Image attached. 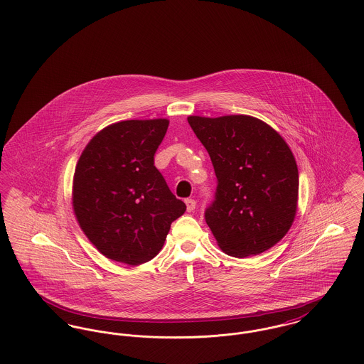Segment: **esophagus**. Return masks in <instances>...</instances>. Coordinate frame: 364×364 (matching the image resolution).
Segmentation results:
<instances>
[{
    "mask_svg": "<svg viewBox=\"0 0 364 364\" xmlns=\"http://www.w3.org/2000/svg\"><path fill=\"white\" fill-rule=\"evenodd\" d=\"M186 205H187V210L188 211H193L195 208H196V202L193 200V199H186Z\"/></svg>",
    "mask_w": 364,
    "mask_h": 364,
    "instance_id": "obj_1",
    "label": "esophagus"
}]
</instances>
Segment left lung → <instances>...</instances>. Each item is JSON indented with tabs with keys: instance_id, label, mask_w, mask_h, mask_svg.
<instances>
[{
	"instance_id": "8db88e82",
	"label": "left lung",
	"mask_w": 364,
	"mask_h": 364,
	"mask_svg": "<svg viewBox=\"0 0 364 364\" xmlns=\"http://www.w3.org/2000/svg\"><path fill=\"white\" fill-rule=\"evenodd\" d=\"M217 176L205 220L220 248L245 258L277 244L292 226L299 172L285 140L259 119L190 116Z\"/></svg>"
}]
</instances>
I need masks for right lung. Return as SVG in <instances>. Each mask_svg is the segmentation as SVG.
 <instances>
[{
    "label": "right lung",
    "mask_w": 364,
    "mask_h": 364,
    "mask_svg": "<svg viewBox=\"0 0 364 364\" xmlns=\"http://www.w3.org/2000/svg\"><path fill=\"white\" fill-rule=\"evenodd\" d=\"M169 122L127 120L88 141L73 176L72 203L88 240L106 258L136 266L161 251L186 203L154 166Z\"/></svg>",
    "instance_id": "add662e5"
}]
</instances>
